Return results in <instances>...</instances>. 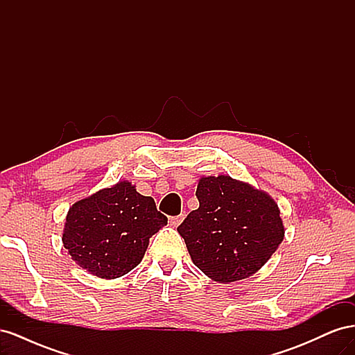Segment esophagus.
Segmentation results:
<instances>
[{"mask_svg": "<svg viewBox=\"0 0 355 355\" xmlns=\"http://www.w3.org/2000/svg\"><path fill=\"white\" fill-rule=\"evenodd\" d=\"M182 220H184V216H171V218L168 219V223H170L173 228H176V227H179Z\"/></svg>", "mask_w": 355, "mask_h": 355, "instance_id": "34e87169", "label": "esophagus"}]
</instances>
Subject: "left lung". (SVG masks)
<instances>
[{
    "label": "left lung",
    "mask_w": 355,
    "mask_h": 355,
    "mask_svg": "<svg viewBox=\"0 0 355 355\" xmlns=\"http://www.w3.org/2000/svg\"><path fill=\"white\" fill-rule=\"evenodd\" d=\"M200 207L179 225L194 265L211 280L234 283L256 274L284 239L275 200L231 176H202Z\"/></svg>",
    "instance_id": "left-lung-1"
}]
</instances>
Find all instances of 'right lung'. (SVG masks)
Returning <instances> with one entry per match:
<instances>
[{"mask_svg": "<svg viewBox=\"0 0 355 355\" xmlns=\"http://www.w3.org/2000/svg\"><path fill=\"white\" fill-rule=\"evenodd\" d=\"M167 225L153 197L139 194L132 182L99 189L73 202L62 232L72 261L103 280L130 272L144 259L149 239Z\"/></svg>", "mask_w": 355, "mask_h": 355, "instance_id": "right-lung-1", "label": "right lung"}]
</instances>
